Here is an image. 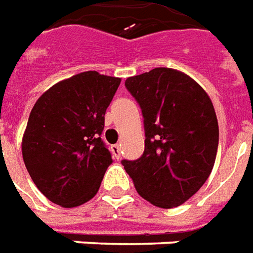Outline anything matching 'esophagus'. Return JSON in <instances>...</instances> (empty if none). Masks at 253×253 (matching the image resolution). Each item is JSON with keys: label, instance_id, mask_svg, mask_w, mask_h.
<instances>
[{"label": "esophagus", "instance_id": "1", "mask_svg": "<svg viewBox=\"0 0 253 253\" xmlns=\"http://www.w3.org/2000/svg\"><path fill=\"white\" fill-rule=\"evenodd\" d=\"M112 152H113L116 159H120V158H121V144L113 145V147H112Z\"/></svg>", "mask_w": 253, "mask_h": 253}]
</instances>
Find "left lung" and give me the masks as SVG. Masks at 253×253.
Listing matches in <instances>:
<instances>
[{
	"mask_svg": "<svg viewBox=\"0 0 253 253\" xmlns=\"http://www.w3.org/2000/svg\"><path fill=\"white\" fill-rule=\"evenodd\" d=\"M144 119V152L121 160L143 198L179 206L202 187L214 166L218 123L209 95L195 81L158 67L125 81Z\"/></svg>",
	"mask_w": 253,
	"mask_h": 253,
	"instance_id": "obj_1",
	"label": "left lung"
}]
</instances>
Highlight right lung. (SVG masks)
<instances>
[{
	"mask_svg": "<svg viewBox=\"0 0 253 253\" xmlns=\"http://www.w3.org/2000/svg\"><path fill=\"white\" fill-rule=\"evenodd\" d=\"M121 79L86 71L36 101L23 137L33 183L51 202L75 208L97 194L112 154L101 139L105 112Z\"/></svg>",
	"mask_w": 253,
	"mask_h": 253,
	"instance_id": "1",
	"label": "right lung"
}]
</instances>
